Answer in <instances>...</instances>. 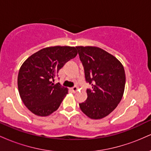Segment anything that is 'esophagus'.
Instances as JSON below:
<instances>
[{"label":"esophagus","mask_w":151,"mask_h":151,"mask_svg":"<svg viewBox=\"0 0 151 151\" xmlns=\"http://www.w3.org/2000/svg\"><path fill=\"white\" fill-rule=\"evenodd\" d=\"M77 86H74V87H72V89H71V90H72V91H73V92H76V91H77Z\"/></svg>","instance_id":"obj_1"}]
</instances>
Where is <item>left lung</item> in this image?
I'll return each instance as SVG.
<instances>
[{"instance_id": "8db88e82", "label": "left lung", "mask_w": 151, "mask_h": 151, "mask_svg": "<svg viewBox=\"0 0 151 151\" xmlns=\"http://www.w3.org/2000/svg\"><path fill=\"white\" fill-rule=\"evenodd\" d=\"M84 70L87 99L79 104L83 113L92 119L106 116L116 108L124 94L126 75L115 57L96 47H76Z\"/></svg>"}]
</instances>
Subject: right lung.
<instances>
[{"mask_svg":"<svg viewBox=\"0 0 151 151\" xmlns=\"http://www.w3.org/2000/svg\"><path fill=\"white\" fill-rule=\"evenodd\" d=\"M74 47L55 46L40 50L22 64L18 76L20 98L31 112L47 116L59 108L68 93L67 88L52 81L59 70L77 56Z\"/></svg>","mask_w":151,"mask_h":151,"instance_id":"1","label":"right lung"}]
</instances>
